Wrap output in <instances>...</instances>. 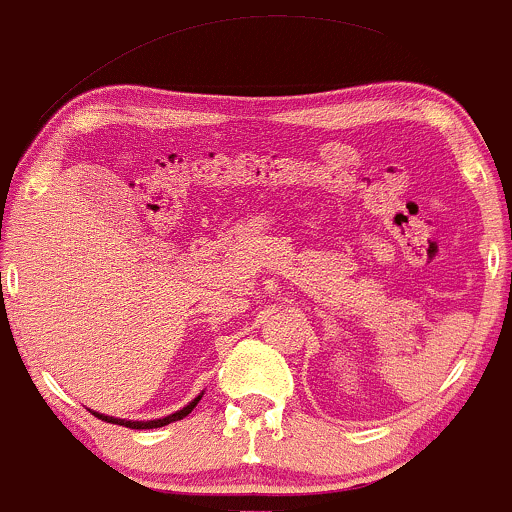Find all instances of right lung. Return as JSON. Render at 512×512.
I'll list each match as a JSON object with an SVG mask.
<instances>
[{"instance_id":"1","label":"right lung","mask_w":512,"mask_h":512,"mask_svg":"<svg viewBox=\"0 0 512 512\" xmlns=\"http://www.w3.org/2000/svg\"><path fill=\"white\" fill-rule=\"evenodd\" d=\"M199 399H202V397H197L194 402H189L187 407L179 409V412L165 416V419H152V421H128V419H113V416H105V414H98V412H93V414H96L98 419L108 421V424H120V426H128V429H157V426H167V424H172V421L184 419V416H187L194 407H197Z\"/></svg>"}]
</instances>
